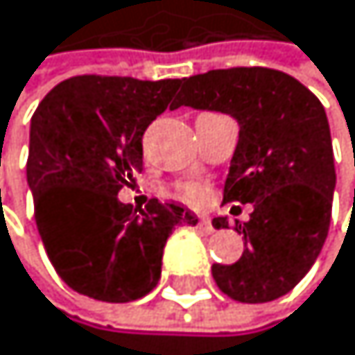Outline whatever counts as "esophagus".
<instances>
[{
  "mask_svg": "<svg viewBox=\"0 0 355 355\" xmlns=\"http://www.w3.org/2000/svg\"><path fill=\"white\" fill-rule=\"evenodd\" d=\"M198 228L202 232H207V235H211V232H213V224H211L209 218H198Z\"/></svg>",
  "mask_w": 355,
  "mask_h": 355,
  "instance_id": "esophagus-1",
  "label": "esophagus"
}]
</instances>
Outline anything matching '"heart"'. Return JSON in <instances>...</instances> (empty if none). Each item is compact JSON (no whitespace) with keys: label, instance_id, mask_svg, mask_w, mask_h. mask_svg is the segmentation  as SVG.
<instances>
[{"label":"heart","instance_id":"heart-1","mask_svg":"<svg viewBox=\"0 0 355 355\" xmlns=\"http://www.w3.org/2000/svg\"><path fill=\"white\" fill-rule=\"evenodd\" d=\"M176 196H179V198H183L185 202L198 205V202H202V200L207 198V191H205V187L198 185V183H185V185L179 187Z\"/></svg>","mask_w":355,"mask_h":355}]
</instances>
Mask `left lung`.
<instances>
[{
    "label": "left lung",
    "instance_id": "8db88e82",
    "mask_svg": "<svg viewBox=\"0 0 355 355\" xmlns=\"http://www.w3.org/2000/svg\"><path fill=\"white\" fill-rule=\"evenodd\" d=\"M222 112L239 123L224 202L252 205L237 232V263L211 267L228 297L263 304L286 295L309 274L328 237L336 187L328 116L321 101L282 71L220 69L183 79L172 110ZM228 228L226 218L213 220Z\"/></svg>",
    "mask_w": 355,
    "mask_h": 355
}]
</instances>
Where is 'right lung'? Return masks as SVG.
Wrapping results in <instances>:
<instances>
[{
	"label": "right lung",
	"instance_id": "obj_1",
	"mask_svg": "<svg viewBox=\"0 0 355 355\" xmlns=\"http://www.w3.org/2000/svg\"><path fill=\"white\" fill-rule=\"evenodd\" d=\"M181 79L79 75L32 116L27 185L46 257L73 291L98 302L144 297L162 278L164 245L198 218L174 202L133 211L118 191L142 172V135ZM172 110V105H170Z\"/></svg>",
	"mask_w": 355,
	"mask_h": 355
}]
</instances>
